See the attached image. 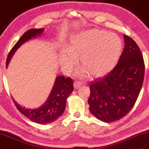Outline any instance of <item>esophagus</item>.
Returning a JSON list of instances; mask_svg holds the SVG:
<instances>
[{
	"label": "esophagus",
	"instance_id": "esophagus-1",
	"mask_svg": "<svg viewBox=\"0 0 149 149\" xmlns=\"http://www.w3.org/2000/svg\"><path fill=\"white\" fill-rule=\"evenodd\" d=\"M81 82H79V81H76L74 83V87L75 89H77L78 88H79L81 86Z\"/></svg>",
	"mask_w": 149,
	"mask_h": 149
}]
</instances>
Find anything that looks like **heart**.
I'll return each instance as SVG.
<instances>
[{"label":"heart","mask_w":149,"mask_h":149,"mask_svg":"<svg viewBox=\"0 0 149 149\" xmlns=\"http://www.w3.org/2000/svg\"><path fill=\"white\" fill-rule=\"evenodd\" d=\"M123 49L121 38L115 33L93 29L73 35L61 54V66L70 74L75 64V58L82 66L79 74H88L93 77L104 76L118 62Z\"/></svg>","instance_id":"heart-1"}]
</instances>
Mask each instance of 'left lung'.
I'll return each instance as SVG.
<instances>
[{"instance_id": "obj_1", "label": "left lung", "mask_w": 149, "mask_h": 149, "mask_svg": "<svg viewBox=\"0 0 149 149\" xmlns=\"http://www.w3.org/2000/svg\"><path fill=\"white\" fill-rule=\"evenodd\" d=\"M123 38L125 47L115 67L90 86V111L107 123L117 121L130 111L143 82L145 65L141 50L131 38Z\"/></svg>"}]
</instances>
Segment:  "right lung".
I'll use <instances>...</instances> for the list:
<instances>
[{
    "instance_id": "right-lung-1",
    "label": "right lung",
    "mask_w": 149,
    "mask_h": 149,
    "mask_svg": "<svg viewBox=\"0 0 149 149\" xmlns=\"http://www.w3.org/2000/svg\"><path fill=\"white\" fill-rule=\"evenodd\" d=\"M44 31L42 29H32L28 30L18 40L9 53L6 68H8L13 56L21 45L30 40L42 35ZM73 90V81L71 78L65 77L63 75L57 76L53 88L48 99L43 105L36 109H28L22 107L12 97L16 107L20 111L31 121L40 124H47L54 122L62 115L66 106V99Z\"/></svg>"
}]
</instances>
